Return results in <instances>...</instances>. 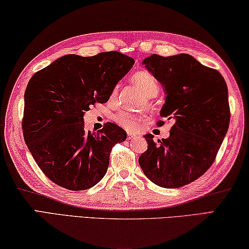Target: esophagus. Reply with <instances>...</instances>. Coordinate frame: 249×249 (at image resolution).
<instances>
[{
    "label": "esophagus",
    "instance_id": "esophagus-1",
    "mask_svg": "<svg viewBox=\"0 0 249 249\" xmlns=\"http://www.w3.org/2000/svg\"><path fill=\"white\" fill-rule=\"evenodd\" d=\"M137 136L136 134H133L132 132H127V139L128 140H131V139H134Z\"/></svg>",
    "mask_w": 249,
    "mask_h": 249
}]
</instances>
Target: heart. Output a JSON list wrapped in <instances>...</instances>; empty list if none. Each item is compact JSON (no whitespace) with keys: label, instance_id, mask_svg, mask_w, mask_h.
I'll return each instance as SVG.
<instances>
[{"label":"heart","instance_id":"heart-1","mask_svg":"<svg viewBox=\"0 0 249 249\" xmlns=\"http://www.w3.org/2000/svg\"><path fill=\"white\" fill-rule=\"evenodd\" d=\"M131 81L134 85H136L139 89H140L143 95L146 98H153L160 91V85L159 82L154 77L153 74H151L147 71H140L137 72L131 77ZM118 96V89L116 87L115 89L111 91L110 94V100L111 103H115ZM145 116L140 115V113H133L129 111H120L115 115V121L118 124L121 125L122 128L128 130V131H136L139 129L140 124L143 121H145Z\"/></svg>","mask_w":249,"mask_h":249}]
</instances>
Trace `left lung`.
<instances>
[{
	"label": "left lung",
	"instance_id": "8db88e82",
	"mask_svg": "<svg viewBox=\"0 0 249 249\" xmlns=\"http://www.w3.org/2000/svg\"><path fill=\"white\" fill-rule=\"evenodd\" d=\"M142 63L163 85L166 99L160 117L174 124L162 141L145 134L149 145L139 164L155 185L179 188L201 177L214 162L230 124L228 86L219 71L187 53L152 54Z\"/></svg>",
	"mask_w": 249,
	"mask_h": 249
}]
</instances>
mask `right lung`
I'll return each mask as SVG.
<instances>
[{"instance_id": "1", "label": "right lung", "mask_w": 249, "mask_h": 249, "mask_svg": "<svg viewBox=\"0 0 249 249\" xmlns=\"http://www.w3.org/2000/svg\"><path fill=\"white\" fill-rule=\"evenodd\" d=\"M134 60L118 51L93 56L67 54L35 73L25 90L23 133L42 173L69 190H85L103 179L112 146L127 139L108 122L85 131L89 106L104 104Z\"/></svg>"}]
</instances>
